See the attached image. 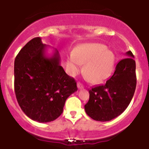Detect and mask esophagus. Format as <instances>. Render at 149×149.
<instances>
[{"label": "esophagus", "mask_w": 149, "mask_h": 149, "mask_svg": "<svg viewBox=\"0 0 149 149\" xmlns=\"http://www.w3.org/2000/svg\"><path fill=\"white\" fill-rule=\"evenodd\" d=\"M77 87H78V88L79 89H83L84 88V86H83V84H81V83H77Z\"/></svg>", "instance_id": "1"}]
</instances>
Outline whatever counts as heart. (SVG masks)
I'll return each instance as SVG.
<instances>
[{"label": "heart", "mask_w": 149, "mask_h": 149, "mask_svg": "<svg viewBox=\"0 0 149 149\" xmlns=\"http://www.w3.org/2000/svg\"><path fill=\"white\" fill-rule=\"evenodd\" d=\"M115 62V55L102 43H84L73 49L67 58L66 69L71 75L80 72L85 64L84 73L92 83H100L110 76Z\"/></svg>", "instance_id": "heart-1"}]
</instances>
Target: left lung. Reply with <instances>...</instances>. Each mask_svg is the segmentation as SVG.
Segmentation results:
<instances>
[{
  "label": "left lung",
  "mask_w": 149,
  "mask_h": 149,
  "mask_svg": "<svg viewBox=\"0 0 149 149\" xmlns=\"http://www.w3.org/2000/svg\"><path fill=\"white\" fill-rule=\"evenodd\" d=\"M118 63L115 72L106 84L92 88L85 105L86 113L95 120L105 122L115 118L127 109L136 85V63L131 51Z\"/></svg>",
  "instance_id": "8db88e82"
}]
</instances>
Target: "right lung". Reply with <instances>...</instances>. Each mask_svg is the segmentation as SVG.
<instances>
[{
    "instance_id": "right-lung-1",
    "label": "right lung",
    "mask_w": 149,
    "mask_h": 149,
    "mask_svg": "<svg viewBox=\"0 0 149 149\" xmlns=\"http://www.w3.org/2000/svg\"><path fill=\"white\" fill-rule=\"evenodd\" d=\"M40 37L34 38L15 60V92L23 112L33 120L47 123L62 113L66 99L78 90L74 78L60 65L55 49L51 57Z\"/></svg>"
}]
</instances>
